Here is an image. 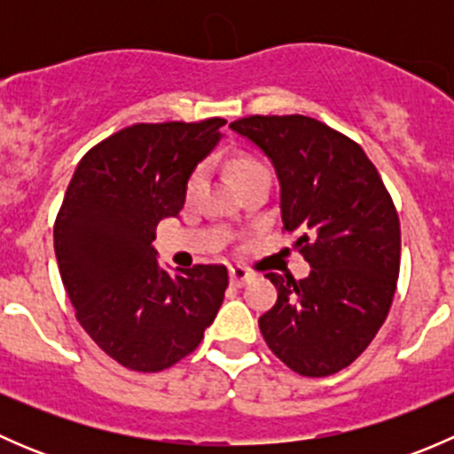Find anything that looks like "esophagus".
I'll return each mask as SVG.
<instances>
[{
	"label": "esophagus",
	"mask_w": 454,
	"mask_h": 454,
	"mask_svg": "<svg viewBox=\"0 0 454 454\" xmlns=\"http://www.w3.org/2000/svg\"><path fill=\"white\" fill-rule=\"evenodd\" d=\"M253 277H254V274L248 272L246 268H241V265H232V268H231V283H232V286L244 287L246 283L253 281Z\"/></svg>",
	"instance_id": "34e87169"
}]
</instances>
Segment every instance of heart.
<instances>
[{
	"mask_svg": "<svg viewBox=\"0 0 454 454\" xmlns=\"http://www.w3.org/2000/svg\"><path fill=\"white\" fill-rule=\"evenodd\" d=\"M263 168L265 167L259 162V160L248 158V155H239V158H235L231 162V173L235 176L237 182L244 180V177H248V176H253V173H256V171H263ZM201 177H204V167H198L193 173H191L189 182H186V193L193 195L195 191L200 189Z\"/></svg>",
	"mask_w": 454,
	"mask_h": 454,
	"instance_id": "heart-1",
	"label": "heart"
}]
</instances>
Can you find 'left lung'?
<instances>
[{"label": "left lung", "instance_id": "left-lung-1", "mask_svg": "<svg viewBox=\"0 0 454 454\" xmlns=\"http://www.w3.org/2000/svg\"><path fill=\"white\" fill-rule=\"evenodd\" d=\"M231 129L278 180L286 231L301 232L312 272L265 274L278 299L259 318L265 342L308 378L349 367L382 327L400 274V219L380 173L354 140L308 116H250Z\"/></svg>", "mask_w": 454, "mask_h": 454}]
</instances>
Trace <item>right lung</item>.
Instances as JSON below:
<instances>
[{
    "instance_id": "add662e5",
    "label": "right lung",
    "mask_w": 454,
    "mask_h": 454,
    "mask_svg": "<svg viewBox=\"0 0 454 454\" xmlns=\"http://www.w3.org/2000/svg\"><path fill=\"white\" fill-rule=\"evenodd\" d=\"M222 118L134 125L83 155L54 223V253L76 318L122 367L162 371L217 316L223 265L162 268L155 228L177 217L186 182L223 134Z\"/></svg>"
}]
</instances>
